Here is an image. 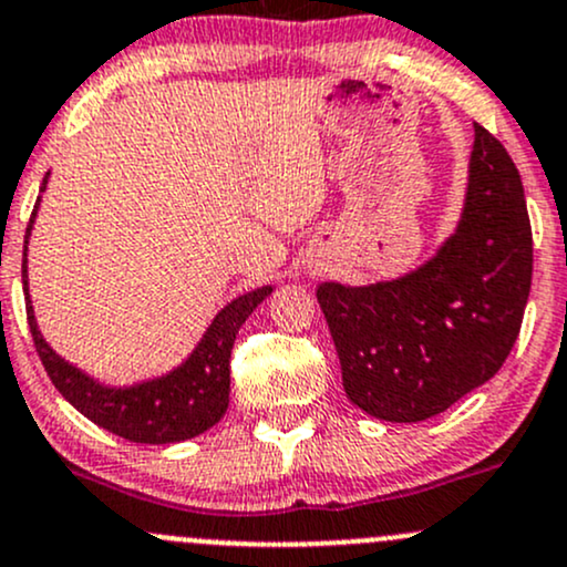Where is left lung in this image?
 <instances>
[{
    "label": "left lung",
    "instance_id": "left-lung-1",
    "mask_svg": "<svg viewBox=\"0 0 567 567\" xmlns=\"http://www.w3.org/2000/svg\"><path fill=\"white\" fill-rule=\"evenodd\" d=\"M463 213L425 264L371 285L320 282L344 393L384 422H422L497 374L519 336L533 234L512 155L474 126Z\"/></svg>",
    "mask_w": 567,
    "mask_h": 567
}]
</instances>
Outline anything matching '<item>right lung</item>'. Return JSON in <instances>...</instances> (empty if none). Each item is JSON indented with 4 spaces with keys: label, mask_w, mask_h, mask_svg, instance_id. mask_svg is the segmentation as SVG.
Here are the masks:
<instances>
[{
    "label": "right lung",
    "mask_w": 567,
    "mask_h": 567,
    "mask_svg": "<svg viewBox=\"0 0 567 567\" xmlns=\"http://www.w3.org/2000/svg\"><path fill=\"white\" fill-rule=\"evenodd\" d=\"M48 179H51V172L42 179L40 198H37L27 239H23V293H27V315L34 347L55 390L99 427L121 435V439L136 441V444H177V441H188L193 435L209 431L228 409V393H231L228 363H231L236 333L255 312V307L271 293L274 285L255 288L226 303L213 317L188 358L166 374L140 379L132 384L102 382L80 365L61 358L37 326L34 303L29 293V239Z\"/></svg>",
    "instance_id": "obj_1"
}]
</instances>
